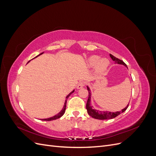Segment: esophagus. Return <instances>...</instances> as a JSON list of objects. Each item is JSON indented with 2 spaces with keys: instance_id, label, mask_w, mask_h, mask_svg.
I'll return each instance as SVG.
<instances>
[{
  "instance_id": "34e87169",
  "label": "esophagus",
  "mask_w": 156,
  "mask_h": 156,
  "mask_svg": "<svg viewBox=\"0 0 156 156\" xmlns=\"http://www.w3.org/2000/svg\"><path fill=\"white\" fill-rule=\"evenodd\" d=\"M84 86V82H79L77 85V89H81Z\"/></svg>"
}]
</instances>
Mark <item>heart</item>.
I'll use <instances>...</instances> for the list:
<instances>
[{
	"mask_svg": "<svg viewBox=\"0 0 156 156\" xmlns=\"http://www.w3.org/2000/svg\"><path fill=\"white\" fill-rule=\"evenodd\" d=\"M100 56L97 55H92L87 60V66L89 68H93L96 66V72L101 73L105 71L109 66L110 62L107 58H102L99 59Z\"/></svg>",
	"mask_w": 156,
	"mask_h": 156,
	"instance_id": "obj_1",
	"label": "heart"
}]
</instances>
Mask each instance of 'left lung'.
Here are the masks:
<instances>
[{"instance_id": "obj_1", "label": "left lung", "mask_w": 156, "mask_h": 156, "mask_svg": "<svg viewBox=\"0 0 156 156\" xmlns=\"http://www.w3.org/2000/svg\"><path fill=\"white\" fill-rule=\"evenodd\" d=\"M110 56L111 58H112V60L113 61H115V64H122L124 65V66L127 67V65L123 62V61L116 58L115 56H114L113 55H112L111 54H110ZM87 90L88 91V98L87 100V105H86V108L87 110V112L88 114L92 116L94 119H98V120H108V119H112L116 117L117 116H119V115H120L121 113L124 112L127 108L128 107L129 104H127V105L122 109V111H116V112H109V111H100L99 110H96L94 108H92V106H91V90L90 88L87 86Z\"/></svg>"}]
</instances>
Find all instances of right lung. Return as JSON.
<instances>
[{"instance_id":"obj_1","label":"right lung","mask_w":156,"mask_h":156,"mask_svg":"<svg viewBox=\"0 0 156 156\" xmlns=\"http://www.w3.org/2000/svg\"><path fill=\"white\" fill-rule=\"evenodd\" d=\"M44 53H40L39 55H37V56H40V55H41V54H43ZM37 56H36L35 58H36ZM30 61H29V62H28V63H29ZM74 91H75V90H73L72 91V92H71L68 95L66 96V100H65V103H64V107H63V108L62 110H61L60 111V112H58L57 115H55V116H52V117H50V118H48V119H41V120H45V121H51V120H56V119H59V118H60L61 116H63V115L64 114V112H65V111H66V103H67V100H68V98H69V96L71 95V94H72V93H73L74 92Z\"/></svg>"}]
</instances>
